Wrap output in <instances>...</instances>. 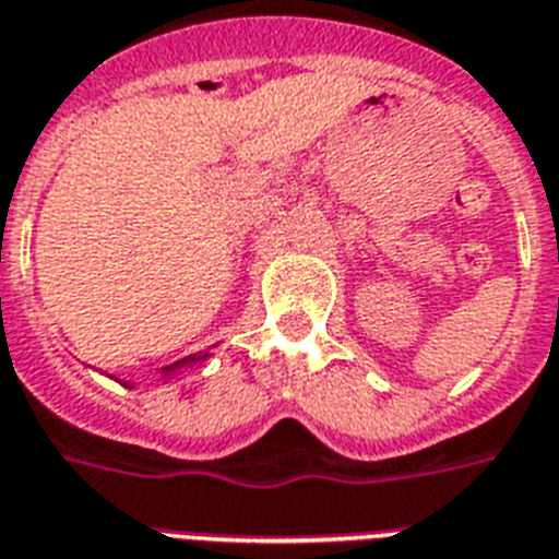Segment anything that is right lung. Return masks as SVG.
<instances>
[{
    "instance_id": "1",
    "label": "right lung",
    "mask_w": 559,
    "mask_h": 559,
    "mask_svg": "<svg viewBox=\"0 0 559 559\" xmlns=\"http://www.w3.org/2000/svg\"><path fill=\"white\" fill-rule=\"evenodd\" d=\"M190 360H195V357H185V360H178V364L167 366V369H164V372H169V369H176V366H181V364H190Z\"/></svg>"
}]
</instances>
